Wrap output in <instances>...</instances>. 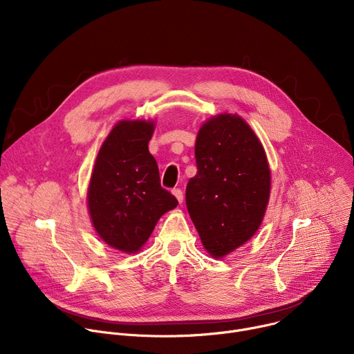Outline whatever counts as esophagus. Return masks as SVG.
Returning a JSON list of instances; mask_svg holds the SVG:
<instances>
[{"label": "esophagus", "mask_w": 354, "mask_h": 354, "mask_svg": "<svg viewBox=\"0 0 354 354\" xmlns=\"http://www.w3.org/2000/svg\"><path fill=\"white\" fill-rule=\"evenodd\" d=\"M172 193H174V196L176 197L178 203L182 205V201H183V193H182V190H180V189H175V190H172Z\"/></svg>", "instance_id": "obj_1"}]
</instances>
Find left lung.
Returning a JSON list of instances; mask_svg holds the SVG:
<instances>
[{"mask_svg":"<svg viewBox=\"0 0 354 354\" xmlns=\"http://www.w3.org/2000/svg\"><path fill=\"white\" fill-rule=\"evenodd\" d=\"M194 157L187 212L207 254L223 259L254 236L265 218L272 189L266 151L243 118L224 112L200 126Z\"/></svg>","mask_w":354,"mask_h":354,"instance_id":"obj_1","label":"left lung"}]
</instances>
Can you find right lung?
<instances>
[{
  "label": "right lung",
  "instance_id": "right-lung-1",
  "mask_svg": "<svg viewBox=\"0 0 354 354\" xmlns=\"http://www.w3.org/2000/svg\"><path fill=\"white\" fill-rule=\"evenodd\" d=\"M154 119H122L100 145L92 168L86 207L92 227L108 246L137 254L158 220L178 206L160 183L148 142Z\"/></svg>",
  "mask_w": 354,
  "mask_h": 354
}]
</instances>
